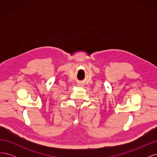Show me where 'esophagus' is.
Instances as JSON below:
<instances>
[{
  "label": "esophagus",
  "mask_w": 157,
  "mask_h": 157,
  "mask_svg": "<svg viewBox=\"0 0 157 157\" xmlns=\"http://www.w3.org/2000/svg\"><path fill=\"white\" fill-rule=\"evenodd\" d=\"M78 86H84V83H82V82H80V83L78 84Z\"/></svg>",
  "instance_id": "obj_1"
}]
</instances>
